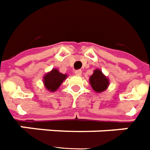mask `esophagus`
<instances>
[{"mask_svg":"<svg viewBox=\"0 0 150 150\" xmlns=\"http://www.w3.org/2000/svg\"><path fill=\"white\" fill-rule=\"evenodd\" d=\"M75 75H78V76L81 75H82V71H81V70H76L75 71Z\"/></svg>","mask_w":150,"mask_h":150,"instance_id":"1","label":"esophagus"}]
</instances>
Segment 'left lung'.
Here are the masks:
<instances>
[{"label":"left lung","mask_w":150,"mask_h":150,"mask_svg":"<svg viewBox=\"0 0 150 150\" xmlns=\"http://www.w3.org/2000/svg\"><path fill=\"white\" fill-rule=\"evenodd\" d=\"M90 84L93 90L97 93H101L107 88L109 80L100 70H95L93 74L90 76Z\"/></svg>","instance_id":"obj_1"}]
</instances>
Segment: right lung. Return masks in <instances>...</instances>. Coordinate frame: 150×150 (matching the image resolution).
I'll return each instance as SVG.
<instances>
[{
    "label": "right lung",
    "mask_w": 150,
    "mask_h": 150,
    "mask_svg": "<svg viewBox=\"0 0 150 150\" xmlns=\"http://www.w3.org/2000/svg\"><path fill=\"white\" fill-rule=\"evenodd\" d=\"M67 78V75H63L57 71L53 69L52 71L48 73L44 77V83L47 89L50 92H54L60 87L62 83Z\"/></svg>",
    "instance_id": "add662e5"
}]
</instances>
